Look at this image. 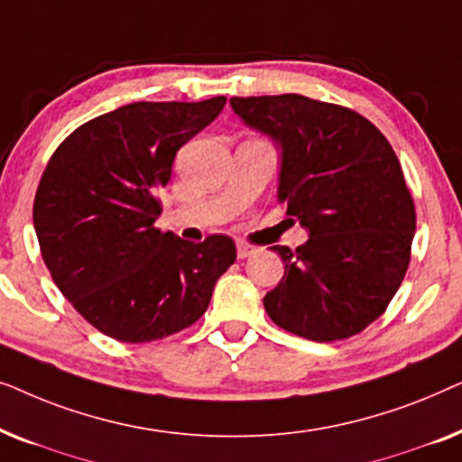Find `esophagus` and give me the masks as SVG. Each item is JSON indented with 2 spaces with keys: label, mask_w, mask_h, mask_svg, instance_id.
Returning <instances> with one entry per match:
<instances>
[{
  "label": "esophagus",
  "mask_w": 462,
  "mask_h": 462,
  "mask_svg": "<svg viewBox=\"0 0 462 462\" xmlns=\"http://www.w3.org/2000/svg\"><path fill=\"white\" fill-rule=\"evenodd\" d=\"M256 250H258L256 245H252L248 242H237V256L239 258H248V256L254 254Z\"/></svg>",
  "instance_id": "34e87169"
}]
</instances>
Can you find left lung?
Masks as SVG:
<instances>
[{
	"label": "left lung",
	"mask_w": 462,
	"mask_h": 462,
	"mask_svg": "<svg viewBox=\"0 0 462 462\" xmlns=\"http://www.w3.org/2000/svg\"><path fill=\"white\" fill-rule=\"evenodd\" d=\"M250 128L282 144L280 199L307 244L273 245L286 271L263 302L296 337H356L389 307L410 264L412 193L393 147L349 106L300 94L231 98Z\"/></svg>",
	"instance_id": "obj_1"
}]
</instances>
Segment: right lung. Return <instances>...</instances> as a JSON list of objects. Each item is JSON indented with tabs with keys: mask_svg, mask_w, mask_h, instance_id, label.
<instances>
[{
	"mask_svg": "<svg viewBox=\"0 0 462 462\" xmlns=\"http://www.w3.org/2000/svg\"><path fill=\"white\" fill-rule=\"evenodd\" d=\"M225 103L119 106L81 124L50 157L33 201L43 263L75 311L106 337L151 343L193 326L236 263L231 237L193 244L155 226L176 151Z\"/></svg>",
	"mask_w": 462,
	"mask_h": 462,
	"instance_id": "add662e5",
	"label": "right lung"
}]
</instances>
